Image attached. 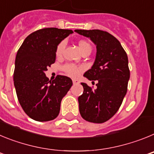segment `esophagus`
Instances as JSON below:
<instances>
[{
	"label": "esophagus",
	"instance_id": "esophagus-1",
	"mask_svg": "<svg viewBox=\"0 0 154 154\" xmlns=\"http://www.w3.org/2000/svg\"><path fill=\"white\" fill-rule=\"evenodd\" d=\"M72 82L74 85H77V84H79V81L78 79H72Z\"/></svg>",
	"mask_w": 154,
	"mask_h": 154
}]
</instances>
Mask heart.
<instances>
[{
    "instance_id": "1",
    "label": "heart",
    "mask_w": 154,
    "mask_h": 154,
    "mask_svg": "<svg viewBox=\"0 0 154 154\" xmlns=\"http://www.w3.org/2000/svg\"><path fill=\"white\" fill-rule=\"evenodd\" d=\"M65 47V41H62L58 43V45L56 47V50H55V54H56L57 56H61L63 53L64 48ZM79 48L80 49V51L82 52L85 50L86 49H91V45H89V43L86 42V41L81 40L79 42ZM63 70L65 73H67L70 76H77L79 75V73L81 72L82 70V68L79 67V66H77V65H74V64H66L63 66Z\"/></svg>"
}]
</instances>
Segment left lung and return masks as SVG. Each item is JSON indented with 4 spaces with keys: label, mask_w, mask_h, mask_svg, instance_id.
I'll list each match as a JSON object with an SVG mask.
<instances>
[{
    "label": "left lung",
    "mask_w": 154,
    "mask_h": 154,
    "mask_svg": "<svg viewBox=\"0 0 154 154\" xmlns=\"http://www.w3.org/2000/svg\"><path fill=\"white\" fill-rule=\"evenodd\" d=\"M75 31L89 38L96 45L95 62L84 74L91 81H97L96 89L81 83L84 91L78 99L80 114L90 123H105L116 113L127 92L130 79L127 55L120 42L107 31Z\"/></svg>",
    "instance_id": "8db88e82"
}]
</instances>
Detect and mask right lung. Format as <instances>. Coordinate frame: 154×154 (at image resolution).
Here are the masks:
<instances>
[{"instance_id":"add662e5","label":"right lung","mask_w":154,"mask_h":154,"mask_svg":"<svg viewBox=\"0 0 154 154\" xmlns=\"http://www.w3.org/2000/svg\"><path fill=\"white\" fill-rule=\"evenodd\" d=\"M72 30L46 28L24 39L15 58L14 84L20 105L34 120L46 122L59 114L62 99L72 85L70 78L57 75L51 81L45 72L55 62L58 43Z\"/></svg>"}]
</instances>
